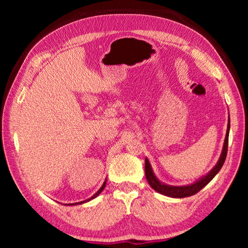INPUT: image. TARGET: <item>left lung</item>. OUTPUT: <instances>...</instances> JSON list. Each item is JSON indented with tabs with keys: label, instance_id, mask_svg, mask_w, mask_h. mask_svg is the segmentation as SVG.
Wrapping results in <instances>:
<instances>
[{
	"label": "left lung",
	"instance_id": "left-lung-1",
	"mask_svg": "<svg viewBox=\"0 0 248 248\" xmlns=\"http://www.w3.org/2000/svg\"><path fill=\"white\" fill-rule=\"evenodd\" d=\"M229 132H230V118H229V124H228V130H226L223 150H222V153H221L219 161H217V165L213 167L211 171H210L208 175H205L204 177L199 179L198 182H196L195 184L179 187V186H169V185L161 183L153 174L148 158H145V177H146V180H148L150 186L152 187L154 190L159 192V194L169 196V197H173V198H185V197H189V196L197 194V192L202 189L205 185H208L210 182H211L213 177H215V176L219 173V170L222 169V166H223L224 161L226 158V154H228Z\"/></svg>",
	"mask_w": 248,
	"mask_h": 248
}]
</instances>
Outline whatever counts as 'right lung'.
Instances as JSON below:
<instances>
[{
	"mask_svg": "<svg viewBox=\"0 0 248 248\" xmlns=\"http://www.w3.org/2000/svg\"><path fill=\"white\" fill-rule=\"evenodd\" d=\"M105 186H106V182H105L104 184H103V186L102 187H100V189L97 191V192H96V194L93 196V197H92V198H90V199H87V200H85V201H81V202H77V203H73V204H81V203H84V202H86V201H90L91 199H94L95 198V197H97L99 194H100V192H102L103 191V189H104V188H105Z\"/></svg>",
	"mask_w": 248,
	"mask_h": 248,
	"instance_id": "add662e5",
	"label": "right lung"
}]
</instances>
